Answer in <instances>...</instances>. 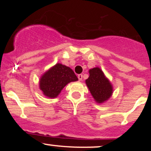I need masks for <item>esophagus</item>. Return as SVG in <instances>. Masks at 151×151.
Listing matches in <instances>:
<instances>
[{
	"label": "esophagus",
	"mask_w": 151,
	"mask_h": 151,
	"mask_svg": "<svg viewBox=\"0 0 151 151\" xmlns=\"http://www.w3.org/2000/svg\"><path fill=\"white\" fill-rule=\"evenodd\" d=\"M82 74H79V75H78V79H79V81L82 80Z\"/></svg>",
	"instance_id": "1"
}]
</instances>
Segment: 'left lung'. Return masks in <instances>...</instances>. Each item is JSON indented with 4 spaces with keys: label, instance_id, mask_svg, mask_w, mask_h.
I'll return each instance as SVG.
<instances>
[{
    "label": "left lung",
    "instance_id": "obj_1",
    "mask_svg": "<svg viewBox=\"0 0 151 151\" xmlns=\"http://www.w3.org/2000/svg\"><path fill=\"white\" fill-rule=\"evenodd\" d=\"M89 77L85 83L94 101L103 104L109 100L113 93V85L99 67L89 70Z\"/></svg>",
    "mask_w": 151,
    "mask_h": 151
}]
</instances>
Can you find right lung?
I'll use <instances>...</instances> for the list:
<instances>
[{
	"label": "right lung",
	"mask_w": 151,
	"mask_h": 151,
	"mask_svg": "<svg viewBox=\"0 0 151 151\" xmlns=\"http://www.w3.org/2000/svg\"><path fill=\"white\" fill-rule=\"evenodd\" d=\"M77 80L78 78L70 67L57 63L41 76L39 88L47 97L55 99L67 84Z\"/></svg>",
	"instance_id": "add662e5"
}]
</instances>
